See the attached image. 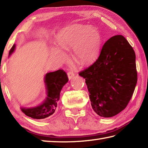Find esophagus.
<instances>
[{
    "mask_svg": "<svg viewBox=\"0 0 148 148\" xmlns=\"http://www.w3.org/2000/svg\"><path fill=\"white\" fill-rule=\"evenodd\" d=\"M67 75H68L69 79H72V78L74 76L75 74L72 71H69L68 73H67Z\"/></svg>",
    "mask_w": 148,
    "mask_h": 148,
    "instance_id": "1",
    "label": "esophagus"
}]
</instances>
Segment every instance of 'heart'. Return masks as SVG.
<instances>
[{
    "mask_svg": "<svg viewBox=\"0 0 148 148\" xmlns=\"http://www.w3.org/2000/svg\"><path fill=\"white\" fill-rule=\"evenodd\" d=\"M62 49L72 48L75 59L81 64L93 62L101 50V36L96 28L85 25H74L61 31L56 38ZM53 54L62 58L64 53L60 49H54Z\"/></svg>",
    "mask_w": 148,
    "mask_h": 148,
    "instance_id": "b5f03b06",
    "label": "heart"
}]
</instances>
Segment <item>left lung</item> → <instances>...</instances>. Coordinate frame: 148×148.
Listing matches in <instances>:
<instances>
[{"label": "left lung", "mask_w": 148, "mask_h": 148, "mask_svg": "<svg viewBox=\"0 0 148 148\" xmlns=\"http://www.w3.org/2000/svg\"><path fill=\"white\" fill-rule=\"evenodd\" d=\"M79 75L85 79L94 112L103 117L115 116L128 105L137 82L134 49L123 35L112 36L97 60Z\"/></svg>", "instance_id": "left-lung-1"}]
</instances>
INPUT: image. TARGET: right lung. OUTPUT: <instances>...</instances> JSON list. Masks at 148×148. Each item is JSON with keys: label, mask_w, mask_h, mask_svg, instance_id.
<instances>
[{"label": "right lung", "mask_w": 148, "mask_h": 148, "mask_svg": "<svg viewBox=\"0 0 148 148\" xmlns=\"http://www.w3.org/2000/svg\"><path fill=\"white\" fill-rule=\"evenodd\" d=\"M15 48L13 45L10 51L11 54ZM69 78L66 72L60 69L55 72H49L45 75V83L47 95L43 103L39 106L29 108H21L22 111L28 117L36 119H42L53 115L57 107L60 99L61 90L68 82Z\"/></svg>", "instance_id": "right-lung-1"}]
</instances>
